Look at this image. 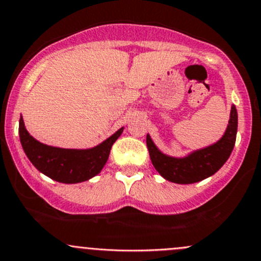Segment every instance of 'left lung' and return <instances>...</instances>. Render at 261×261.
<instances>
[{
	"mask_svg": "<svg viewBox=\"0 0 261 261\" xmlns=\"http://www.w3.org/2000/svg\"><path fill=\"white\" fill-rule=\"evenodd\" d=\"M238 131V112L231 106L229 125L224 136L214 145L191 152L186 158H171L163 153L149 135L146 145L153 167L164 179L176 184H194L215 174L226 163L234 149Z\"/></svg>",
	"mask_w": 261,
	"mask_h": 261,
	"instance_id": "left-lung-1",
	"label": "left lung"
}]
</instances>
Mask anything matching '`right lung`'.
<instances>
[{"label":"right lung","instance_id":"obj_1","mask_svg":"<svg viewBox=\"0 0 261 261\" xmlns=\"http://www.w3.org/2000/svg\"><path fill=\"white\" fill-rule=\"evenodd\" d=\"M122 131L123 127L92 149L75 150L41 144L27 133L22 116L18 126L21 145L32 165L52 180L65 184L82 182L97 175L105 166L110 150Z\"/></svg>","mask_w":261,"mask_h":261}]
</instances>
